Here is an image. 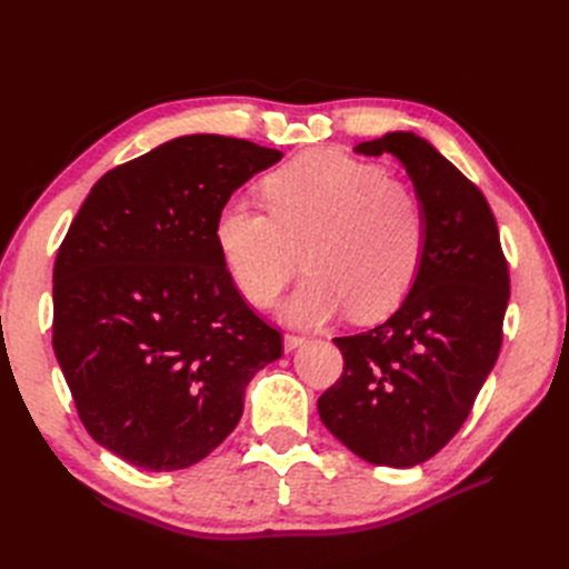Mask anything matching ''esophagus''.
Here are the masks:
<instances>
[{
	"instance_id": "34e87169",
	"label": "esophagus",
	"mask_w": 569,
	"mask_h": 569,
	"mask_svg": "<svg viewBox=\"0 0 569 569\" xmlns=\"http://www.w3.org/2000/svg\"><path fill=\"white\" fill-rule=\"evenodd\" d=\"M282 343H284V351L289 353V351H295V349H299V347H301V343H306V337H299V335H284Z\"/></svg>"
}]
</instances>
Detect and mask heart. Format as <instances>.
Here are the masks:
<instances>
[{
	"label": "heart",
	"mask_w": 569,
	"mask_h": 569,
	"mask_svg": "<svg viewBox=\"0 0 569 569\" xmlns=\"http://www.w3.org/2000/svg\"><path fill=\"white\" fill-rule=\"evenodd\" d=\"M268 211L232 197L216 216V244L234 287L268 308L295 278H308L282 308L316 327L353 308L372 320L399 308L422 268L427 222L418 197L387 170L332 149L306 151L263 180Z\"/></svg>",
	"instance_id": "b5f03b06"
}]
</instances>
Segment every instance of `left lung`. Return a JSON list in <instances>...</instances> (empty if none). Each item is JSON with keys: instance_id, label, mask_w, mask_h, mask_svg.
Segmentation results:
<instances>
[{"instance_id": "left-lung-1", "label": "left lung", "mask_w": 569, "mask_h": 569, "mask_svg": "<svg viewBox=\"0 0 569 569\" xmlns=\"http://www.w3.org/2000/svg\"><path fill=\"white\" fill-rule=\"evenodd\" d=\"M356 153H391L427 222L418 280L393 316L337 337L343 372L318 399L322 425L372 465L412 468L458 432L496 363L510 297L508 263L485 194L416 132Z\"/></svg>"}]
</instances>
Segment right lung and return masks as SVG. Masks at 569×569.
Returning <instances> with one entry per match:
<instances>
[{"label":"right lung","instance_id":"right-lung-1","mask_svg":"<svg viewBox=\"0 0 569 569\" xmlns=\"http://www.w3.org/2000/svg\"><path fill=\"white\" fill-rule=\"evenodd\" d=\"M282 151L176 137L101 178L54 263V353L78 416L142 470H182L222 443L282 337L239 297L216 216Z\"/></svg>","mask_w":569,"mask_h":569}]
</instances>
